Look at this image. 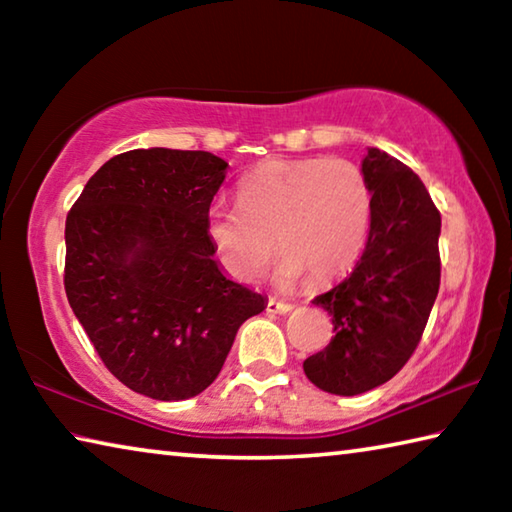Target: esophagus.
<instances>
[{
	"label": "esophagus",
	"instance_id": "obj_1",
	"mask_svg": "<svg viewBox=\"0 0 512 512\" xmlns=\"http://www.w3.org/2000/svg\"><path fill=\"white\" fill-rule=\"evenodd\" d=\"M291 309H293V305H291V302H287V300L268 298V302H266V311H268V314H289Z\"/></svg>",
	"mask_w": 512,
	"mask_h": 512
}]
</instances>
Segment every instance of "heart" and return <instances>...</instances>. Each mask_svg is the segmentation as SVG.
Instances as JSON below:
<instances>
[{
    "mask_svg": "<svg viewBox=\"0 0 512 512\" xmlns=\"http://www.w3.org/2000/svg\"><path fill=\"white\" fill-rule=\"evenodd\" d=\"M372 219V194L357 164L343 158L268 160L241 178L237 207H212L207 237L225 271L253 282L284 257L282 282L307 273L325 282L357 262Z\"/></svg>",
    "mask_w": 512,
    "mask_h": 512,
    "instance_id": "1",
    "label": "heart"
}]
</instances>
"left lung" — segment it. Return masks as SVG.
Instances as JSON below:
<instances>
[{
	"label": "left lung",
	"mask_w": 512,
	"mask_h": 512,
	"mask_svg": "<svg viewBox=\"0 0 512 512\" xmlns=\"http://www.w3.org/2000/svg\"><path fill=\"white\" fill-rule=\"evenodd\" d=\"M361 171L372 194L366 250L343 282L314 298L336 334L302 363L311 384L345 397L372 391L402 370L440 287V212L427 187L379 149H368Z\"/></svg>",
	"instance_id": "8db88e82"
}]
</instances>
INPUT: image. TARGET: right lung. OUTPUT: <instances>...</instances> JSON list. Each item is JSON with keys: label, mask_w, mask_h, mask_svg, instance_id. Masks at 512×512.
Wrapping results in <instances>:
<instances>
[{"label": "right lung", "mask_w": 512, "mask_h": 512, "mask_svg": "<svg viewBox=\"0 0 512 512\" xmlns=\"http://www.w3.org/2000/svg\"><path fill=\"white\" fill-rule=\"evenodd\" d=\"M228 162L135 149L88 180L65 223V293L101 361L162 402L203 393L266 298L219 268L205 223Z\"/></svg>", "instance_id": "1"}]
</instances>
